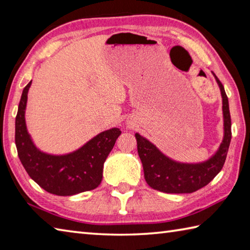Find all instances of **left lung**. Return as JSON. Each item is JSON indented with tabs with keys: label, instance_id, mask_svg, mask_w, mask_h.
<instances>
[{
	"label": "left lung",
	"instance_id": "8db88e82",
	"mask_svg": "<svg viewBox=\"0 0 250 250\" xmlns=\"http://www.w3.org/2000/svg\"><path fill=\"white\" fill-rule=\"evenodd\" d=\"M222 97L223 139L216 153L202 163H180L171 160L145 137L136 132L137 147L145 172L152 189L165 193H192L207 186L225 164L231 142V115L225 87L212 72Z\"/></svg>",
	"mask_w": 250,
	"mask_h": 250
}]
</instances>
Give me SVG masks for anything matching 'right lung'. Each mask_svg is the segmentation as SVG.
<instances>
[{
	"mask_svg": "<svg viewBox=\"0 0 250 250\" xmlns=\"http://www.w3.org/2000/svg\"><path fill=\"white\" fill-rule=\"evenodd\" d=\"M31 83L32 81L22 90L15 122V142L25 171L41 188L55 195L70 196L96 189L103 180L104 161L122 131L116 127L104 130L67 154L45 153L34 145L25 125Z\"/></svg>",
	"mask_w": 250,
	"mask_h": 250,
	"instance_id": "obj_1",
	"label": "right lung"
}]
</instances>
